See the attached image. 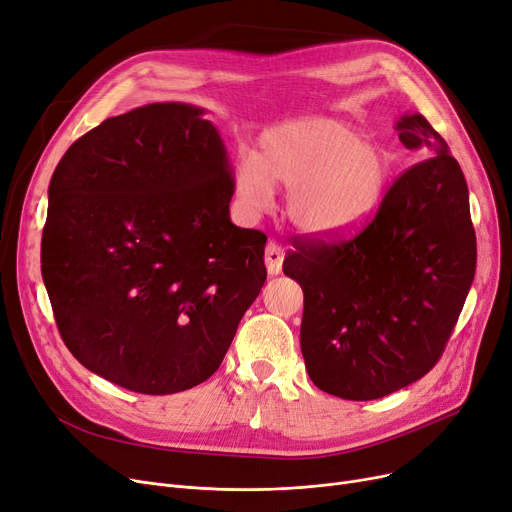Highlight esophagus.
Here are the masks:
<instances>
[{
    "mask_svg": "<svg viewBox=\"0 0 512 512\" xmlns=\"http://www.w3.org/2000/svg\"><path fill=\"white\" fill-rule=\"evenodd\" d=\"M283 248L279 246L277 241H269L266 243V254H264V262L266 269H269V275H279L281 273V264H283Z\"/></svg>",
    "mask_w": 512,
    "mask_h": 512,
    "instance_id": "1",
    "label": "esophagus"
}]
</instances>
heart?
I'll return each mask as SVG.
<instances>
[{"mask_svg":"<svg viewBox=\"0 0 512 512\" xmlns=\"http://www.w3.org/2000/svg\"><path fill=\"white\" fill-rule=\"evenodd\" d=\"M389 175V156L348 125L300 118L266 131L258 154L239 160L235 193L250 212H264L273 204V185L289 187L287 216L294 227L337 235L367 221Z\"/></svg>","mask_w":512,"mask_h":512,"instance_id":"1","label":"heart"}]
</instances>
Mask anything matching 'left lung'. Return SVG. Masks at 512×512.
Wrapping results in <instances>:
<instances>
[{"mask_svg":"<svg viewBox=\"0 0 512 512\" xmlns=\"http://www.w3.org/2000/svg\"><path fill=\"white\" fill-rule=\"evenodd\" d=\"M396 131L429 158L404 170L354 237H298L283 260L304 291L306 371L344 400H377L427 375L475 277L469 187L448 143L421 114H404Z\"/></svg>","mask_w":512,"mask_h":512,"instance_id":"8db88e82","label":"left lung"}]
</instances>
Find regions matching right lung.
<instances>
[{
  "label": "right lung",
  "mask_w": 512,
  "mask_h": 512,
  "mask_svg": "<svg viewBox=\"0 0 512 512\" xmlns=\"http://www.w3.org/2000/svg\"><path fill=\"white\" fill-rule=\"evenodd\" d=\"M235 181L204 110L148 104L70 145L50 181L41 273L66 348L131 392L206 381L266 281V235L229 218Z\"/></svg>",
  "instance_id": "obj_1"
}]
</instances>
